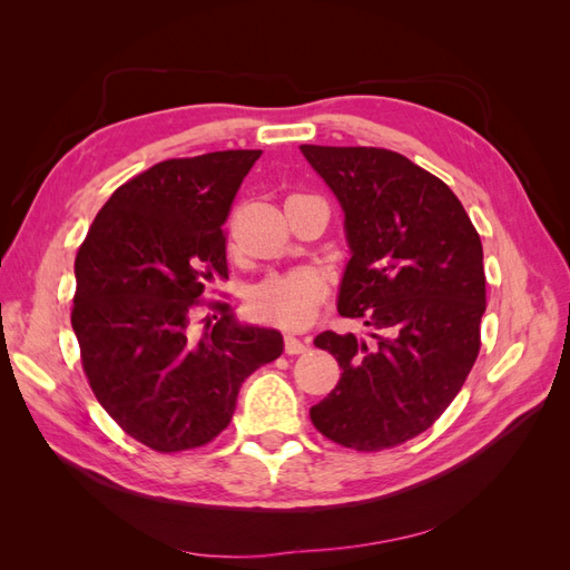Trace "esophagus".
Listing matches in <instances>:
<instances>
[{
	"label": "esophagus",
	"mask_w": 570,
	"mask_h": 570,
	"mask_svg": "<svg viewBox=\"0 0 570 570\" xmlns=\"http://www.w3.org/2000/svg\"><path fill=\"white\" fill-rule=\"evenodd\" d=\"M308 350V340H299L295 335H285V352L287 354H304Z\"/></svg>",
	"instance_id": "obj_1"
}]
</instances>
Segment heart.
Masks as SVG:
<instances>
[{
	"mask_svg": "<svg viewBox=\"0 0 570 570\" xmlns=\"http://www.w3.org/2000/svg\"><path fill=\"white\" fill-rule=\"evenodd\" d=\"M325 281L314 268H295L271 275L252 289V312L283 327H304L318 314L325 299Z\"/></svg>",
	"mask_w": 570,
	"mask_h": 570,
	"instance_id": "b5f03b06",
	"label": "heart"
}]
</instances>
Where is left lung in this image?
Segmentation results:
<instances>
[{"mask_svg":"<svg viewBox=\"0 0 570 570\" xmlns=\"http://www.w3.org/2000/svg\"><path fill=\"white\" fill-rule=\"evenodd\" d=\"M333 189L352 249L337 312L368 340L321 333L342 368L308 416L321 435L381 452L421 435L452 404L480 352L482 243L440 178L390 149L299 147Z\"/></svg>","mask_w":570,"mask_h":570,"instance_id":"left-lung-1","label":"left lung"}]
</instances>
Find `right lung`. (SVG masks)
I'll list each match as a JSON object with an SVG mask.
<instances>
[{"instance_id":"obj_1","label":"right lung","mask_w":570,"mask_h":570,"mask_svg":"<svg viewBox=\"0 0 570 570\" xmlns=\"http://www.w3.org/2000/svg\"><path fill=\"white\" fill-rule=\"evenodd\" d=\"M258 157L228 149L147 168L101 206L78 249L82 371L124 433L154 452L212 442L245 377L283 354L278 331L239 325L228 304L195 323L204 285L228 278L223 223Z\"/></svg>"}]
</instances>
